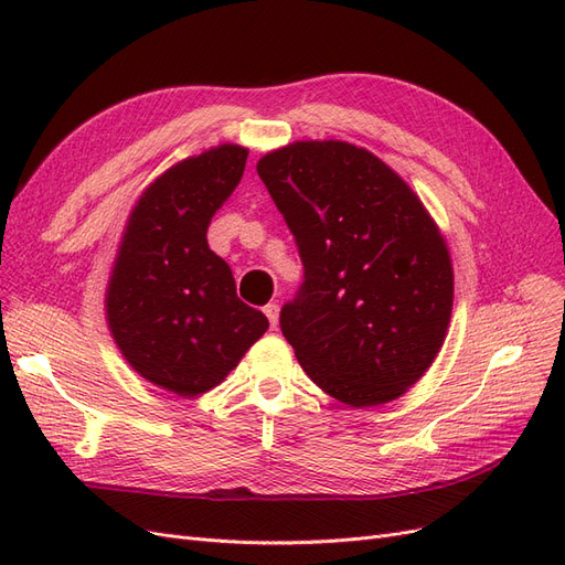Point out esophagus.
Segmentation results:
<instances>
[{"label":"esophagus","instance_id":"34e87169","mask_svg":"<svg viewBox=\"0 0 565 565\" xmlns=\"http://www.w3.org/2000/svg\"><path fill=\"white\" fill-rule=\"evenodd\" d=\"M264 313L270 322V328H278V318H280V306L278 303H266L264 306Z\"/></svg>","mask_w":565,"mask_h":565}]
</instances>
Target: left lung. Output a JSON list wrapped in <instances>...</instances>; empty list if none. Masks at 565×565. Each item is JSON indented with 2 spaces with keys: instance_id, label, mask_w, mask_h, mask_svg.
<instances>
[{
  "instance_id": "1",
  "label": "left lung",
  "mask_w": 565,
  "mask_h": 565,
  "mask_svg": "<svg viewBox=\"0 0 565 565\" xmlns=\"http://www.w3.org/2000/svg\"><path fill=\"white\" fill-rule=\"evenodd\" d=\"M292 231L303 282L280 330L332 398L374 407L431 367L452 313V264L422 200L347 141H297L256 162Z\"/></svg>"
}]
</instances>
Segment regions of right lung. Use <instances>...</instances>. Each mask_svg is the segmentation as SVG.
Wrapping results in <instances>:
<instances>
[{
	"instance_id": "1",
	"label": "right lung",
	"mask_w": 565,
	"mask_h": 565,
	"mask_svg": "<svg viewBox=\"0 0 565 565\" xmlns=\"http://www.w3.org/2000/svg\"><path fill=\"white\" fill-rule=\"evenodd\" d=\"M247 152L224 143L169 167L136 202L115 256L110 334L143 380L177 396L224 382L268 330L207 245L210 221L241 183Z\"/></svg>"
}]
</instances>
